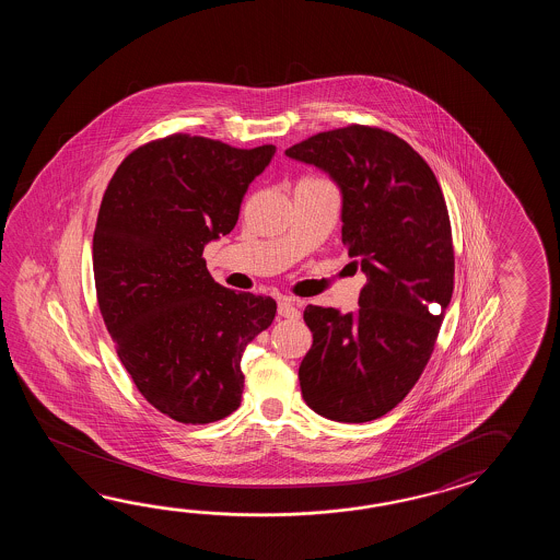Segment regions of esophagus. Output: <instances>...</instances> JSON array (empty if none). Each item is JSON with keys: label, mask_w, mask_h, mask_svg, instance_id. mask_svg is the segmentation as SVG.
<instances>
[{"label": "esophagus", "mask_w": 560, "mask_h": 560, "mask_svg": "<svg viewBox=\"0 0 560 560\" xmlns=\"http://www.w3.org/2000/svg\"><path fill=\"white\" fill-rule=\"evenodd\" d=\"M278 314H280L282 318L298 320V318H300V310H298L296 300H292V298H280V300H278Z\"/></svg>", "instance_id": "1"}]
</instances>
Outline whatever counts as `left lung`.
Here are the masks:
<instances>
[{
  "mask_svg": "<svg viewBox=\"0 0 560 560\" xmlns=\"http://www.w3.org/2000/svg\"><path fill=\"white\" fill-rule=\"evenodd\" d=\"M285 155L340 188L342 242L369 280L357 312L304 310L314 342L298 370L302 396L328 420H376L417 384L453 298V234L439 179L405 140L357 124Z\"/></svg>",
  "mask_w": 560,
  "mask_h": 560,
  "instance_id": "obj_1",
  "label": "left lung"
}]
</instances>
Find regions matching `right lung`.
<instances>
[{"label": "right lung", "mask_w": 560, "mask_h": 560, "mask_svg": "<svg viewBox=\"0 0 560 560\" xmlns=\"http://www.w3.org/2000/svg\"><path fill=\"white\" fill-rule=\"evenodd\" d=\"M275 152L174 133L133 150L100 206L92 256L107 332L143 398L184 424L238 408L242 354L275 320L272 298L226 290L202 258Z\"/></svg>", "instance_id": "add662e5"}]
</instances>
